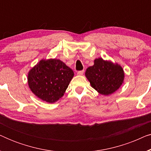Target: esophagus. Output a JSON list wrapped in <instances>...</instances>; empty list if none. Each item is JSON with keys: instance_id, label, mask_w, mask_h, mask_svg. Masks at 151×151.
<instances>
[{"instance_id": "34e87169", "label": "esophagus", "mask_w": 151, "mask_h": 151, "mask_svg": "<svg viewBox=\"0 0 151 151\" xmlns=\"http://www.w3.org/2000/svg\"><path fill=\"white\" fill-rule=\"evenodd\" d=\"M84 71V70H82V71H79L77 72V74H78V75H79V76H82V75H83Z\"/></svg>"}]
</instances>
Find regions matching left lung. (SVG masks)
I'll return each mask as SVG.
<instances>
[{
    "label": "left lung",
    "instance_id": "8db88e82",
    "mask_svg": "<svg viewBox=\"0 0 151 151\" xmlns=\"http://www.w3.org/2000/svg\"><path fill=\"white\" fill-rule=\"evenodd\" d=\"M85 76L92 87L104 96L118 89L124 78L122 67L101 58L95 60L94 65L86 69Z\"/></svg>",
    "mask_w": 151,
    "mask_h": 151
}]
</instances>
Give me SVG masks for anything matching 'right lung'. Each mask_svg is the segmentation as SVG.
Wrapping results in <instances>:
<instances>
[{"label":"right lung","mask_w":151,"mask_h":151,"mask_svg":"<svg viewBox=\"0 0 151 151\" xmlns=\"http://www.w3.org/2000/svg\"><path fill=\"white\" fill-rule=\"evenodd\" d=\"M73 76V70L60 60H42L29 72L28 84L38 98L53 103L63 96Z\"/></svg>","instance_id":"1"}]
</instances>
